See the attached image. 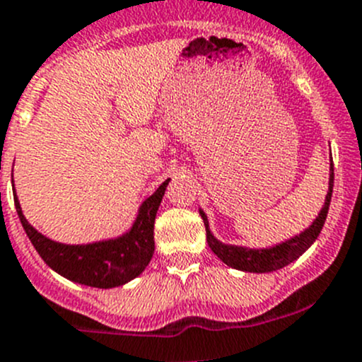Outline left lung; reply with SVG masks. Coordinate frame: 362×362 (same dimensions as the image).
<instances>
[{"instance_id": "1", "label": "left lung", "mask_w": 362, "mask_h": 362, "mask_svg": "<svg viewBox=\"0 0 362 362\" xmlns=\"http://www.w3.org/2000/svg\"><path fill=\"white\" fill-rule=\"evenodd\" d=\"M332 187H334V165L332 158H330L329 167V188H327L325 202H323L322 209H320L318 216L313 220L311 226L304 229L298 235L291 236V238L284 240V242L274 243L270 247H243V245H233V243H223L216 238L209 229L208 215L199 208V215L202 216L206 226V240H208L209 249L213 254H216L222 263L227 267L235 268V270L242 272H252V274H268V272H275L279 268H284L297 261L309 247L315 243L318 238L320 230H322L323 223H325L327 213H329L330 197H332Z\"/></svg>"}]
</instances>
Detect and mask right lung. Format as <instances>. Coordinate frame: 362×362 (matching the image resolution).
<instances>
[{
	"mask_svg": "<svg viewBox=\"0 0 362 362\" xmlns=\"http://www.w3.org/2000/svg\"><path fill=\"white\" fill-rule=\"evenodd\" d=\"M168 181L170 179L163 181L158 190L140 204L132 227L122 235L81 245L54 242L39 233L24 216L16 188L13 202L30 242L51 270L83 286L110 290L139 277L149 264L154 252V220Z\"/></svg>",
	"mask_w": 362,
	"mask_h": 362,
	"instance_id": "right-lung-1",
	"label": "right lung"
}]
</instances>
